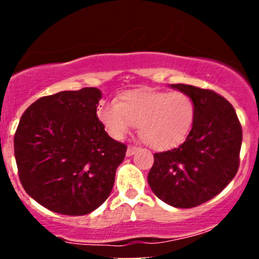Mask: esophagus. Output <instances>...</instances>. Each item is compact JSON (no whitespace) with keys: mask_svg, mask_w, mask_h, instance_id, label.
<instances>
[{"mask_svg":"<svg viewBox=\"0 0 259 259\" xmlns=\"http://www.w3.org/2000/svg\"><path fill=\"white\" fill-rule=\"evenodd\" d=\"M138 150V146H134V145H129L127 146V150H126V155L127 156H132L133 154L135 153V151Z\"/></svg>","mask_w":259,"mask_h":259,"instance_id":"esophagus-1","label":"esophagus"}]
</instances>
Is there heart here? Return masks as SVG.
Masks as SVG:
<instances>
[{"mask_svg":"<svg viewBox=\"0 0 259 259\" xmlns=\"http://www.w3.org/2000/svg\"><path fill=\"white\" fill-rule=\"evenodd\" d=\"M96 114L113 139H122L138 124L146 144L155 150H169L184 143L192 132L195 104L180 91L139 89L121 94L119 103L101 101Z\"/></svg>","mask_w":259,"mask_h":259,"instance_id":"b5f03b06","label":"heart"}]
</instances>
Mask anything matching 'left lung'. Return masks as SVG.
<instances>
[{
	"label": "left lung",
	"instance_id": "obj_1",
	"mask_svg": "<svg viewBox=\"0 0 259 259\" xmlns=\"http://www.w3.org/2000/svg\"><path fill=\"white\" fill-rule=\"evenodd\" d=\"M170 88L193 99L194 125L179 148L154 154L148 183L166 204L193 208L219 194L236 177L242 126L232 104L214 91L184 83Z\"/></svg>",
	"mask_w": 259,
	"mask_h": 259
}]
</instances>
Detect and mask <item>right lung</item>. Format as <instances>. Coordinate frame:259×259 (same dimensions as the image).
I'll return each instance as SVG.
<instances>
[{"instance_id": "right-lung-1", "label": "right lung", "mask_w": 259, "mask_h": 259, "mask_svg": "<svg viewBox=\"0 0 259 259\" xmlns=\"http://www.w3.org/2000/svg\"><path fill=\"white\" fill-rule=\"evenodd\" d=\"M100 99L96 88L44 96L18 122L14 146L21 184L55 213H91L114 187L126 145L105 132L96 115Z\"/></svg>"}]
</instances>
